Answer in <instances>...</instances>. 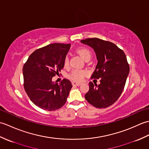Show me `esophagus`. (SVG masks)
Listing matches in <instances>:
<instances>
[{
  "label": "esophagus",
  "instance_id": "obj_1",
  "mask_svg": "<svg viewBox=\"0 0 149 149\" xmlns=\"http://www.w3.org/2000/svg\"><path fill=\"white\" fill-rule=\"evenodd\" d=\"M72 84H73V86H80V85H81L82 83H79V82L73 81L72 82Z\"/></svg>",
  "mask_w": 149,
  "mask_h": 149
}]
</instances>
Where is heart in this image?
<instances>
[{
	"mask_svg": "<svg viewBox=\"0 0 149 149\" xmlns=\"http://www.w3.org/2000/svg\"><path fill=\"white\" fill-rule=\"evenodd\" d=\"M77 53L80 56L81 58L86 60L87 59H90L91 54L90 50L88 49L87 48H85V47H82V48H79L77 49L76 50ZM64 66L65 67L68 66V58L67 57H66L65 60H64ZM85 74H86V72L84 70H74L72 72V73L70 75V77L72 79L75 80V81H81L82 79L84 76Z\"/></svg>",
	"mask_w": 149,
	"mask_h": 149,
	"instance_id": "heart-1",
	"label": "heart"
}]
</instances>
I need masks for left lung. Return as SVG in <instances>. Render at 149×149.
Returning a JSON list of instances; mask_svg holds the SVG:
<instances>
[{"mask_svg":"<svg viewBox=\"0 0 149 149\" xmlns=\"http://www.w3.org/2000/svg\"><path fill=\"white\" fill-rule=\"evenodd\" d=\"M95 52L97 65L91 78L100 79V84L89 83L85 99L97 108L111 106L121 95L129 73V65L122 50L115 44L97 38L82 40Z\"/></svg>","mask_w":149,"mask_h":149,"instance_id":"1","label":"left lung"}]
</instances>
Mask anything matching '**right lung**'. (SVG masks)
Returning a JSON list of instances; mask_svg holds the SVG:
<instances>
[{
	"label": "right lung",
	"mask_w": 149,
	"mask_h": 149,
	"mask_svg": "<svg viewBox=\"0 0 149 149\" xmlns=\"http://www.w3.org/2000/svg\"><path fill=\"white\" fill-rule=\"evenodd\" d=\"M70 44L52 43L36 50L23 67L24 86L30 100L40 108L55 111L66 103L72 83L65 79L58 84L52 77L64 67Z\"/></svg>",
	"instance_id": "add662e5"
}]
</instances>
